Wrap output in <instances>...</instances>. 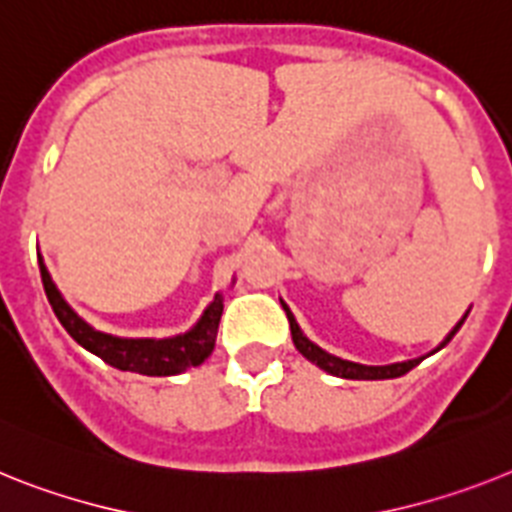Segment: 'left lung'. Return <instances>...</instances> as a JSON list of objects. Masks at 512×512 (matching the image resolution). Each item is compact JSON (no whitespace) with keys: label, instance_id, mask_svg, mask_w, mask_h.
I'll return each mask as SVG.
<instances>
[{"label":"left lung","instance_id":"8db88e82","mask_svg":"<svg viewBox=\"0 0 512 512\" xmlns=\"http://www.w3.org/2000/svg\"><path fill=\"white\" fill-rule=\"evenodd\" d=\"M283 309H286V317H289V325H291V338H294V346L299 349V354H304L309 359V362H315L317 367L325 369V372H330V375L336 377H346V380H390V377H401L406 375L409 369H414L416 364L422 362V359H411V362H398V364H388V367H367V364H354V362H346V359H338V356L328 354V351H322L320 346H315V343L309 341V338H304V333L299 330V325H296L294 315L289 312V307L283 304ZM466 320V317H463ZM463 320L455 325L453 330H450V336L445 338V343L450 341V338L458 333V328L463 325ZM442 343V346H445Z\"/></svg>","mask_w":512,"mask_h":512}]
</instances>
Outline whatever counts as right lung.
<instances>
[{
	"label": "right lung",
	"mask_w": 512,
	"mask_h": 512,
	"mask_svg": "<svg viewBox=\"0 0 512 512\" xmlns=\"http://www.w3.org/2000/svg\"><path fill=\"white\" fill-rule=\"evenodd\" d=\"M41 268V281H44V291L49 296V304L54 309V315L64 325V330L75 338L80 346L101 356L103 362L111 367L124 369V372H137V375L163 377V375H179L184 369L203 364L210 356L213 346H216L218 322H221V296L213 299L208 309H205L203 320L197 322L195 328L187 336L166 338V341H127V338H114L106 333H98L83 322L80 317L67 307L57 286L51 283L49 270L38 260Z\"/></svg>",
	"instance_id": "obj_1"
}]
</instances>
